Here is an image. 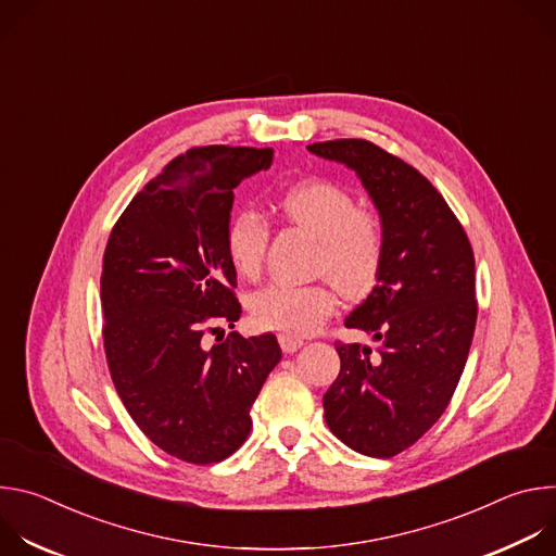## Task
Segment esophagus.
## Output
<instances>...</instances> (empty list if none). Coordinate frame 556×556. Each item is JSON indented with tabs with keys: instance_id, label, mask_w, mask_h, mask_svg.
I'll list each match as a JSON object with an SVG mask.
<instances>
[{
	"instance_id": "obj_1",
	"label": "esophagus",
	"mask_w": 556,
	"mask_h": 556,
	"mask_svg": "<svg viewBox=\"0 0 556 556\" xmlns=\"http://www.w3.org/2000/svg\"><path fill=\"white\" fill-rule=\"evenodd\" d=\"M279 345H281V350L286 354H292V352H296L303 345V339L290 337V334H279Z\"/></svg>"
}]
</instances>
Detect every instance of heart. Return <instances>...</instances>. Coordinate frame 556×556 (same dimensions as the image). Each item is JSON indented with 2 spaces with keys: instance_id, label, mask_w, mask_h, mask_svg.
Instances as JSON below:
<instances>
[{
  "instance_id": "obj_1",
  "label": "heart",
  "mask_w": 556,
  "mask_h": 556,
  "mask_svg": "<svg viewBox=\"0 0 556 556\" xmlns=\"http://www.w3.org/2000/svg\"><path fill=\"white\" fill-rule=\"evenodd\" d=\"M277 208L319 240L314 268L332 281L273 283L257 290L249 307L260 328L305 337L337 309L334 286L350 299H361L376 288L387 255V232L376 213L358 208L350 191L328 180H307L286 189ZM268 240V222L257 211L247 208L232 217L226 230V255L237 275L244 279L262 275Z\"/></svg>"
}]
</instances>
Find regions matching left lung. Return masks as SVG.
<instances>
[{"label": "left lung", "mask_w": 556, "mask_h": 556, "mask_svg": "<svg viewBox=\"0 0 556 556\" xmlns=\"http://www.w3.org/2000/svg\"><path fill=\"white\" fill-rule=\"evenodd\" d=\"M307 149L356 172L387 232L380 279L345 319L378 348L334 343L326 422L350 448L393 457L438 422L464 371L478 321L472 249L446 200L399 155L361 138Z\"/></svg>", "instance_id": "obj_1"}]
</instances>
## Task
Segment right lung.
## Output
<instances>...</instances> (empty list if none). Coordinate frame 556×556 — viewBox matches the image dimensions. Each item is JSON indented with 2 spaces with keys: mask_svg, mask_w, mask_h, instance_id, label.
<instances>
[{
  "mask_svg": "<svg viewBox=\"0 0 556 556\" xmlns=\"http://www.w3.org/2000/svg\"><path fill=\"white\" fill-rule=\"evenodd\" d=\"M273 149L195 147L149 180L114 224L101 303L108 367L140 431L165 453L222 462L253 427L251 407L281 361L275 334L230 332L242 305L226 255L232 189L273 165Z\"/></svg>",
  "mask_w": 556,
  "mask_h": 556,
  "instance_id": "right-lung-1",
  "label": "right lung"
}]
</instances>
